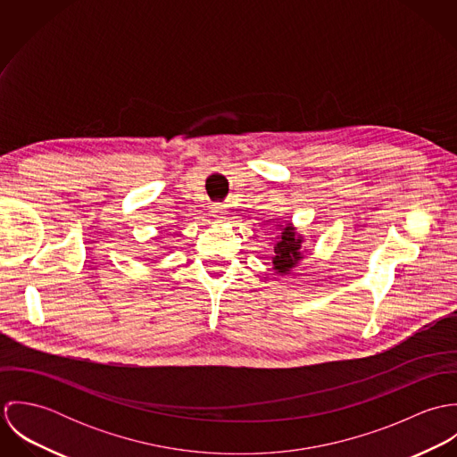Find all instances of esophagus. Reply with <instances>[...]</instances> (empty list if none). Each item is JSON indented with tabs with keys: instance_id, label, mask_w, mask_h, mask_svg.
Segmentation results:
<instances>
[{
	"instance_id": "obj_1",
	"label": "esophagus",
	"mask_w": 457,
	"mask_h": 457,
	"mask_svg": "<svg viewBox=\"0 0 457 457\" xmlns=\"http://www.w3.org/2000/svg\"><path fill=\"white\" fill-rule=\"evenodd\" d=\"M212 212H214V216H218V218H225L227 216V205H221V204H216L214 207H212Z\"/></svg>"
}]
</instances>
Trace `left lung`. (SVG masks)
<instances>
[{
    "label": "left lung",
    "mask_w": 457,
    "mask_h": 457,
    "mask_svg": "<svg viewBox=\"0 0 457 457\" xmlns=\"http://www.w3.org/2000/svg\"><path fill=\"white\" fill-rule=\"evenodd\" d=\"M279 241L274 246V257H272V269L276 270V274H288L292 267H295V263L303 259L301 253V243L303 237H299L295 234V228L288 223V225H279Z\"/></svg>",
    "instance_id": "obj_1"
}]
</instances>
